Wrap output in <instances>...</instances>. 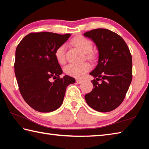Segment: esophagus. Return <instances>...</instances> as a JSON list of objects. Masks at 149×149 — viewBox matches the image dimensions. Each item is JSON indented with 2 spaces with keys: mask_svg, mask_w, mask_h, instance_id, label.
Segmentation results:
<instances>
[{
  "mask_svg": "<svg viewBox=\"0 0 149 149\" xmlns=\"http://www.w3.org/2000/svg\"><path fill=\"white\" fill-rule=\"evenodd\" d=\"M76 82H77V83H78V84H81V83H82L83 82V80H82V79H76Z\"/></svg>",
  "mask_w": 149,
  "mask_h": 149,
  "instance_id": "esophagus-1",
  "label": "esophagus"
}]
</instances>
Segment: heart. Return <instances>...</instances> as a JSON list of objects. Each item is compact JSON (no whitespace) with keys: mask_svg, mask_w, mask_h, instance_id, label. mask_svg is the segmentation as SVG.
<instances>
[{"mask_svg":"<svg viewBox=\"0 0 149 149\" xmlns=\"http://www.w3.org/2000/svg\"><path fill=\"white\" fill-rule=\"evenodd\" d=\"M71 44L79 49L82 52L86 54V58L92 60L95 56L91 51L93 45L89 40L83 36H77L72 38L70 41ZM55 58L59 64H63L65 61V46L64 45H59L55 50ZM91 66L87 62L82 63L81 64H68L66 65L64 71L65 74L70 76L82 78L90 70Z\"/></svg>","mask_w":149,"mask_h":149,"instance_id":"heart-1","label":"heart"}]
</instances>
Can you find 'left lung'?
<instances>
[{"mask_svg":"<svg viewBox=\"0 0 149 149\" xmlns=\"http://www.w3.org/2000/svg\"><path fill=\"white\" fill-rule=\"evenodd\" d=\"M84 36L93 41L99 55L98 65L90 74L95 78L91 81L94 88L85 95V100L97 111H111L123 102L132 81L131 54L122 38L110 30L93 29Z\"/></svg>","mask_w":149,"mask_h":149,"instance_id":"1","label":"left lung"}]
</instances>
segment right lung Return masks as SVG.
<instances>
[{
  "label": "right lung",
  "instance_id": "add662e5",
  "mask_svg": "<svg viewBox=\"0 0 149 149\" xmlns=\"http://www.w3.org/2000/svg\"><path fill=\"white\" fill-rule=\"evenodd\" d=\"M70 34L31 33L19 43L15 52V73L19 91L34 110L49 113L61 106L66 89L75 79L60 77L63 70L54 52ZM51 78L55 81H50Z\"/></svg>",
  "mask_w": 149,
  "mask_h": 149
}]
</instances>
